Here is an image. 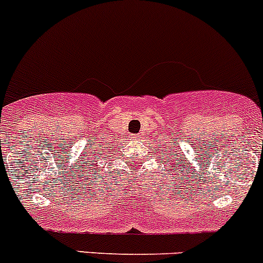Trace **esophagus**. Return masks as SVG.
I'll return each mask as SVG.
<instances>
[{
  "instance_id": "1",
  "label": "esophagus",
  "mask_w": 263,
  "mask_h": 263,
  "mask_svg": "<svg viewBox=\"0 0 263 263\" xmlns=\"http://www.w3.org/2000/svg\"><path fill=\"white\" fill-rule=\"evenodd\" d=\"M133 138H134V139H140V135L139 134H135V135H133Z\"/></svg>"
}]
</instances>
